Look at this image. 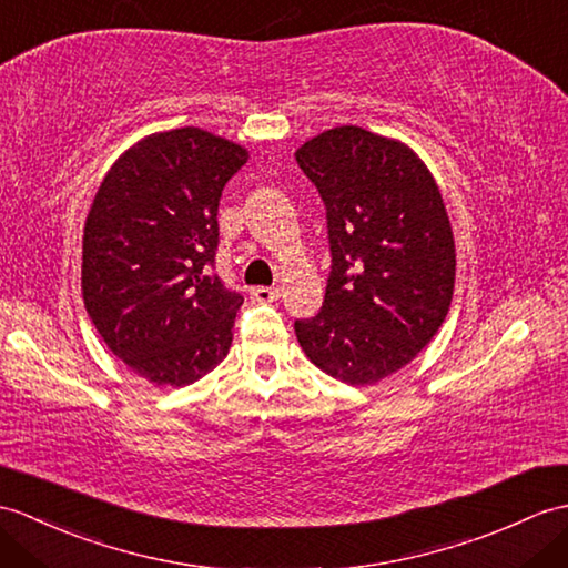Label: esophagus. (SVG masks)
<instances>
[{"label": "esophagus", "mask_w": 568, "mask_h": 568, "mask_svg": "<svg viewBox=\"0 0 568 568\" xmlns=\"http://www.w3.org/2000/svg\"><path fill=\"white\" fill-rule=\"evenodd\" d=\"M252 300H256V302H275L281 297V290L278 287H263V285H258V287H252Z\"/></svg>", "instance_id": "34e87169"}]
</instances>
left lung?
<instances>
[{"label": "left lung", "mask_w": 568, "mask_h": 568, "mask_svg": "<svg viewBox=\"0 0 568 568\" xmlns=\"http://www.w3.org/2000/svg\"><path fill=\"white\" fill-rule=\"evenodd\" d=\"M326 207L322 310L297 320L307 358L346 385H373L438 334L455 287V240L438 183L406 144L341 125L295 152Z\"/></svg>", "instance_id": "8db88e82"}]
</instances>
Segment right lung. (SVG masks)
I'll list each match as a JSON object with an SVG mask.
<instances>
[{
    "mask_svg": "<svg viewBox=\"0 0 568 568\" xmlns=\"http://www.w3.org/2000/svg\"><path fill=\"white\" fill-rule=\"evenodd\" d=\"M248 160L201 128L140 140L84 224L82 295L105 346L152 385L186 387L224 361L244 297L213 273L222 189Z\"/></svg>",
    "mask_w": 568,
    "mask_h": 568,
    "instance_id": "obj_1",
    "label": "right lung"
}]
</instances>
